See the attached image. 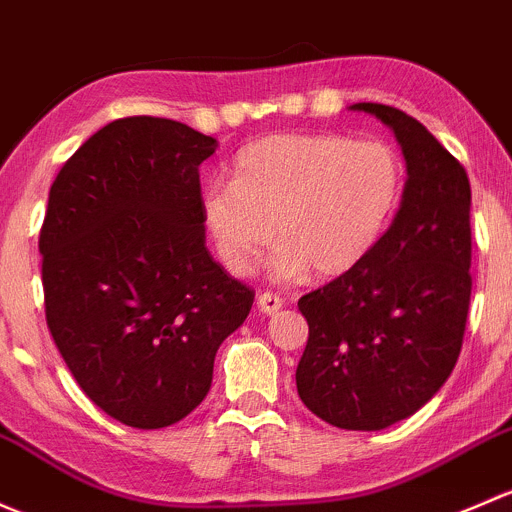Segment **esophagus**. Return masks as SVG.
Instances as JSON below:
<instances>
[{
	"mask_svg": "<svg viewBox=\"0 0 512 512\" xmlns=\"http://www.w3.org/2000/svg\"><path fill=\"white\" fill-rule=\"evenodd\" d=\"M258 308H261V313L273 315V313H278V310L283 308V298H281V295L266 291V293L258 295Z\"/></svg>",
	"mask_w": 512,
	"mask_h": 512,
	"instance_id": "1",
	"label": "esophagus"
}]
</instances>
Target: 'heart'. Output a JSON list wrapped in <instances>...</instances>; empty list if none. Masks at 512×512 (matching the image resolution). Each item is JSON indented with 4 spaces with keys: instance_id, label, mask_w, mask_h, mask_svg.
Wrapping results in <instances>:
<instances>
[{
    "instance_id": "obj_1",
    "label": "heart",
    "mask_w": 512,
    "mask_h": 512,
    "mask_svg": "<svg viewBox=\"0 0 512 512\" xmlns=\"http://www.w3.org/2000/svg\"><path fill=\"white\" fill-rule=\"evenodd\" d=\"M404 167L379 140L337 133H278L249 142L234 157L231 182H209L202 217L217 254L236 276L278 241L271 276L305 271L335 278L372 254L397 214Z\"/></svg>"
}]
</instances>
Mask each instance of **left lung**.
<instances>
[{
  "label": "left lung",
  "instance_id": "1",
  "mask_svg": "<svg viewBox=\"0 0 512 512\" xmlns=\"http://www.w3.org/2000/svg\"><path fill=\"white\" fill-rule=\"evenodd\" d=\"M392 128L407 184L392 226L360 266L303 295L305 407L337 429L379 431L419 412L449 379L471 303V184L419 120L355 103Z\"/></svg>",
  "mask_w": 512,
  "mask_h": 512
}]
</instances>
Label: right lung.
Instances as JSON below:
<instances>
[{"label": "right lung", "instance_id": "add662e5", "mask_svg": "<svg viewBox=\"0 0 512 512\" xmlns=\"http://www.w3.org/2000/svg\"><path fill=\"white\" fill-rule=\"evenodd\" d=\"M219 142L167 118H120L61 167L39 234L46 325L78 387L133 429L177 424L254 291L207 249L199 165Z\"/></svg>", "mask_w": 512, "mask_h": 512}]
</instances>
